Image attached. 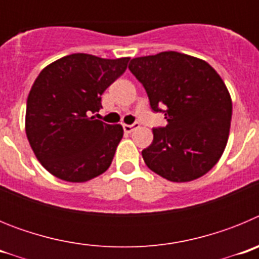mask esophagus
Instances as JSON below:
<instances>
[{"mask_svg":"<svg viewBox=\"0 0 259 259\" xmlns=\"http://www.w3.org/2000/svg\"><path fill=\"white\" fill-rule=\"evenodd\" d=\"M140 127V123L135 122L134 124H123V130H124V132H127V134H131L134 130H136V128Z\"/></svg>","mask_w":259,"mask_h":259,"instance_id":"esophagus-1","label":"esophagus"}]
</instances>
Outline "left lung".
Instances as JSON below:
<instances>
[{
    "label": "left lung",
    "mask_w": 259,
    "mask_h": 259,
    "mask_svg": "<svg viewBox=\"0 0 259 259\" xmlns=\"http://www.w3.org/2000/svg\"><path fill=\"white\" fill-rule=\"evenodd\" d=\"M128 68L153 111L167 119L166 127L153 128V143L141 152L146 166L176 183L209 172L227 145L232 118L231 96L218 72L178 52L134 58Z\"/></svg>",
    "instance_id": "1"
}]
</instances>
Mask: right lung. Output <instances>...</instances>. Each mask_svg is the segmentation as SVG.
I'll return each mask as SVG.
<instances>
[{
  "instance_id": "right-lung-1",
  "label": "right lung",
  "mask_w": 259,
  "mask_h": 259,
  "mask_svg": "<svg viewBox=\"0 0 259 259\" xmlns=\"http://www.w3.org/2000/svg\"><path fill=\"white\" fill-rule=\"evenodd\" d=\"M130 58L76 53L41 71L27 98L26 134L40 163L58 179L83 183L107 170L123 137L120 124L92 114Z\"/></svg>"
}]
</instances>
